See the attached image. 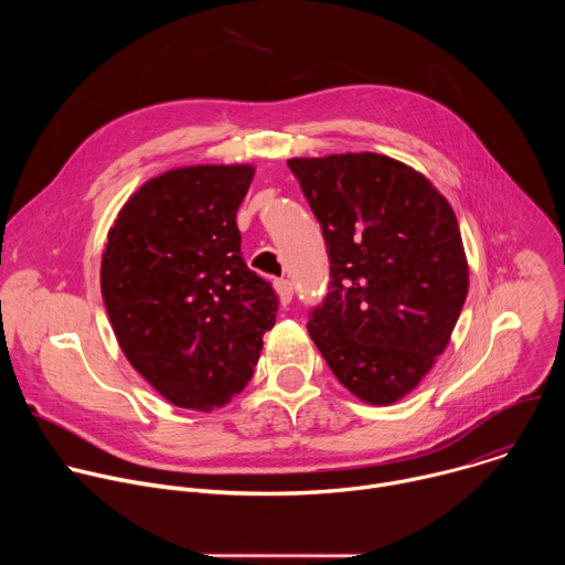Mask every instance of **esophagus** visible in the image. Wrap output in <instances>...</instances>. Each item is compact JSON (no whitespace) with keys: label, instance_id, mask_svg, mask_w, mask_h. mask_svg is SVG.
<instances>
[{"label":"esophagus","instance_id":"1","mask_svg":"<svg viewBox=\"0 0 565 565\" xmlns=\"http://www.w3.org/2000/svg\"><path fill=\"white\" fill-rule=\"evenodd\" d=\"M275 290L279 295V301L284 306H288L290 299H292V284L288 279H275Z\"/></svg>","mask_w":565,"mask_h":565}]
</instances>
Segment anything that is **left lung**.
I'll use <instances>...</instances> for the list:
<instances>
[{
  "instance_id": "left-lung-1",
  "label": "left lung",
  "mask_w": 565,
  "mask_h": 565,
  "mask_svg": "<svg viewBox=\"0 0 565 565\" xmlns=\"http://www.w3.org/2000/svg\"><path fill=\"white\" fill-rule=\"evenodd\" d=\"M327 241L329 292L308 333L371 405L407 395L445 351L469 273L456 214L416 170L380 153L292 158Z\"/></svg>"
}]
</instances>
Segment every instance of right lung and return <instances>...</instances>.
<instances>
[{"label":"right lung","instance_id":"1","mask_svg":"<svg viewBox=\"0 0 565 565\" xmlns=\"http://www.w3.org/2000/svg\"><path fill=\"white\" fill-rule=\"evenodd\" d=\"M250 166L181 168L120 210L100 286L131 366L172 405L210 412L244 391L279 297L241 257Z\"/></svg>","mask_w":565,"mask_h":565}]
</instances>
